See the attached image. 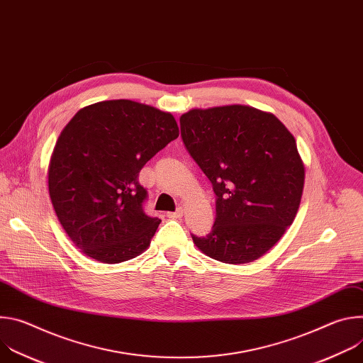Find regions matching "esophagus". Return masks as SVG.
I'll list each match as a JSON object with an SVG mask.
<instances>
[{
  "mask_svg": "<svg viewBox=\"0 0 363 363\" xmlns=\"http://www.w3.org/2000/svg\"><path fill=\"white\" fill-rule=\"evenodd\" d=\"M167 216H168V218L177 220V218H181V217L184 216V210H182V208H178L177 211H174V213H168Z\"/></svg>",
  "mask_w": 363,
  "mask_h": 363,
  "instance_id": "34e87169",
  "label": "esophagus"
}]
</instances>
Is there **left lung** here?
Listing matches in <instances>:
<instances>
[{"instance_id":"1","label":"left lung","mask_w":363,"mask_h":363,"mask_svg":"<svg viewBox=\"0 0 363 363\" xmlns=\"http://www.w3.org/2000/svg\"><path fill=\"white\" fill-rule=\"evenodd\" d=\"M192 160L213 184L216 221L192 240L208 257L245 264L267 252L298 210L304 167L293 135L272 113L231 105L179 119Z\"/></svg>"}]
</instances>
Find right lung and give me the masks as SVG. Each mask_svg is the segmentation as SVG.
Listing matches in <instances>:
<instances>
[{
	"label": "right lung",
	"instance_id": "right-lung-1",
	"mask_svg": "<svg viewBox=\"0 0 363 363\" xmlns=\"http://www.w3.org/2000/svg\"><path fill=\"white\" fill-rule=\"evenodd\" d=\"M179 136L175 118L132 100H106L79 111L60 133L48 168L57 218L86 255L130 260L161 224L143 211L145 164Z\"/></svg>",
	"mask_w": 363,
	"mask_h": 363
}]
</instances>
